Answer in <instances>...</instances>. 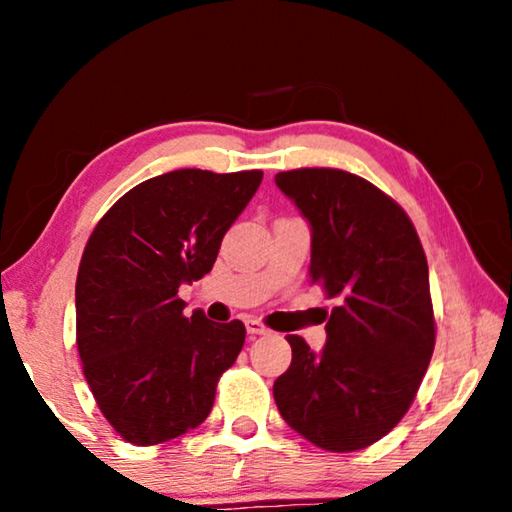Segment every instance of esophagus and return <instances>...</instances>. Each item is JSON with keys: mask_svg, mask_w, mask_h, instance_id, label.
I'll return each mask as SVG.
<instances>
[{"mask_svg": "<svg viewBox=\"0 0 512 512\" xmlns=\"http://www.w3.org/2000/svg\"><path fill=\"white\" fill-rule=\"evenodd\" d=\"M246 329H248V334H253V336H262V334H268L271 332V329H268L262 320H257V318H248L246 320Z\"/></svg>", "mask_w": 512, "mask_h": 512, "instance_id": "obj_1", "label": "esophagus"}]
</instances>
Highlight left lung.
I'll list each match as a JSON object with an SVG mask.
<instances>
[{"label": "left lung", "instance_id": "left-lung-1", "mask_svg": "<svg viewBox=\"0 0 512 512\" xmlns=\"http://www.w3.org/2000/svg\"><path fill=\"white\" fill-rule=\"evenodd\" d=\"M277 187L311 223V282L341 305L311 352L289 334L291 366L275 379L277 411L327 452L384 438L415 400L436 345L429 266L400 205L343 169H293Z\"/></svg>", "mask_w": 512, "mask_h": 512}]
</instances>
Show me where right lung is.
I'll return each mask as SVG.
<instances>
[{
	"label": "right lung",
	"mask_w": 512,
	"mask_h": 512,
	"mask_svg": "<svg viewBox=\"0 0 512 512\" xmlns=\"http://www.w3.org/2000/svg\"><path fill=\"white\" fill-rule=\"evenodd\" d=\"M264 173L178 169L101 216L76 275V348L103 418L149 447L196 429L246 341L241 320L185 316L183 282L212 271L223 235Z\"/></svg>",
	"instance_id": "right-lung-1"
}]
</instances>
